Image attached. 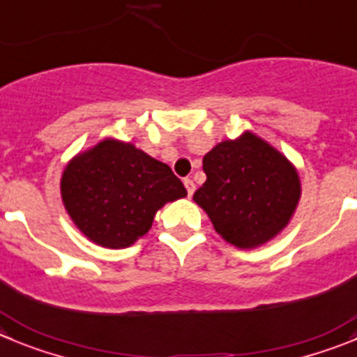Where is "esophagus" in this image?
<instances>
[{
	"label": "esophagus",
	"mask_w": 357,
	"mask_h": 357,
	"mask_svg": "<svg viewBox=\"0 0 357 357\" xmlns=\"http://www.w3.org/2000/svg\"><path fill=\"white\" fill-rule=\"evenodd\" d=\"M185 188H186V192H188V195H194V192H195V183L192 181V179L190 178H185Z\"/></svg>",
	"instance_id": "34e87169"
}]
</instances>
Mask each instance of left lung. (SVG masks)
Instances as JSON below:
<instances>
[{
  "instance_id": "8db88e82",
  "label": "left lung",
  "mask_w": 357,
  "mask_h": 357,
  "mask_svg": "<svg viewBox=\"0 0 357 357\" xmlns=\"http://www.w3.org/2000/svg\"><path fill=\"white\" fill-rule=\"evenodd\" d=\"M206 179L194 201L213 227L238 248L275 238L298 206L301 185L292 163L254 133L224 141L202 160Z\"/></svg>"
}]
</instances>
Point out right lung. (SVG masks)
<instances>
[{
  "instance_id": "right-lung-1",
  "label": "right lung",
  "mask_w": 357,
  "mask_h": 357,
  "mask_svg": "<svg viewBox=\"0 0 357 357\" xmlns=\"http://www.w3.org/2000/svg\"><path fill=\"white\" fill-rule=\"evenodd\" d=\"M61 195L73 224L91 241L125 248L151 229L165 202L185 197L186 188L169 165L107 139L66 165Z\"/></svg>"
}]
</instances>
